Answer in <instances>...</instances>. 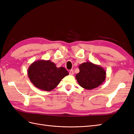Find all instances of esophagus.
Listing matches in <instances>:
<instances>
[{
    "label": "esophagus",
    "mask_w": 134,
    "mask_h": 134,
    "mask_svg": "<svg viewBox=\"0 0 134 134\" xmlns=\"http://www.w3.org/2000/svg\"><path fill=\"white\" fill-rule=\"evenodd\" d=\"M69 74L70 75H73L74 74V71L73 70H71L70 71H69Z\"/></svg>",
    "instance_id": "obj_1"
}]
</instances>
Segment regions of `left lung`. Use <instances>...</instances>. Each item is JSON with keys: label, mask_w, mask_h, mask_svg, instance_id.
Segmentation results:
<instances>
[{"label": "left lung", "mask_w": 134, "mask_h": 134, "mask_svg": "<svg viewBox=\"0 0 134 134\" xmlns=\"http://www.w3.org/2000/svg\"><path fill=\"white\" fill-rule=\"evenodd\" d=\"M79 68L80 71L75 77L79 85L86 90L98 87L106 77V71L103 68L90 62L80 64Z\"/></svg>", "instance_id": "left-lung-1"}]
</instances>
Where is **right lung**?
<instances>
[{"label":"right lung","instance_id":"add662e5","mask_svg":"<svg viewBox=\"0 0 134 134\" xmlns=\"http://www.w3.org/2000/svg\"><path fill=\"white\" fill-rule=\"evenodd\" d=\"M27 74L30 81L36 87L50 91L68 75V72L63 67H57L54 62L50 60H38L30 65Z\"/></svg>","mask_w":134,"mask_h":134}]
</instances>
